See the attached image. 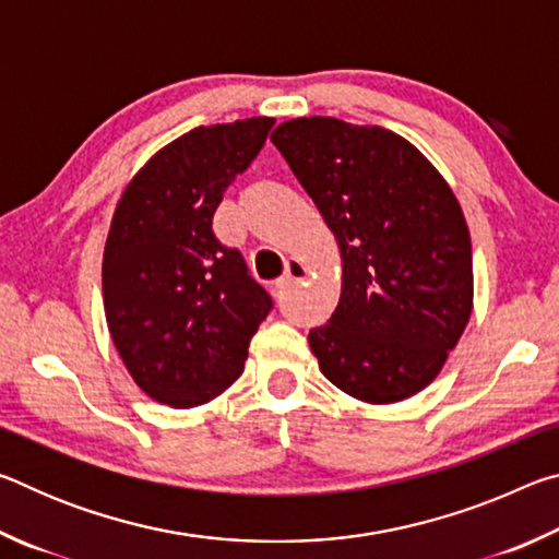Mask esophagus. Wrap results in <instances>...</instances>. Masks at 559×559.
<instances>
[{"mask_svg": "<svg viewBox=\"0 0 559 559\" xmlns=\"http://www.w3.org/2000/svg\"><path fill=\"white\" fill-rule=\"evenodd\" d=\"M306 276H308L306 263L298 261V259H290V261L286 263V273H283V276H281L276 283H273V286H276V290H283V288L293 286V283L302 281Z\"/></svg>", "mask_w": 559, "mask_h": 559, "instance_id": "1", "label": "esophagus"}]
</instances>
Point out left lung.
Returning <instances> with one entry per match:
<instances>
[{"instance_id": "1", "label": "left lung", "mask_w": 559, "mask_h": 559, "mask_svg": "<svg viewBox=\"0 0 559 559\" xmlns=\"http://www.w3.org/2000/svg\"><path fill=\"white\" fill-rule=\"evenodd\" d=\"M335 234L343 288L308 335L337 390L392 404L429 386L473 310L471 234L447 179L380 126L296 118L271 132Z\"/></svg>"}]
</instances>
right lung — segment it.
I'll list each match as a JSON object with an SVG mask.
<instances>
[{
	"label": "right lung",
	"mask_w": 559,
	"mask_h": 559,
	"mask_svg": "<svg viewBox=\"0 0 559 559\" xmlns=\"http://www.w3.org/2000/svg\"><path fill=\"white\" fill-rule=\"evenodd\" d=\"M273 122L189 130L157 150L118 200L103 306L122 365L159 404L189 409L229 390L273 308L241 253L212 231L226 187L261 153Z\"/></svg>",
	"instance_id": "add662e5"
}]
</instances>
